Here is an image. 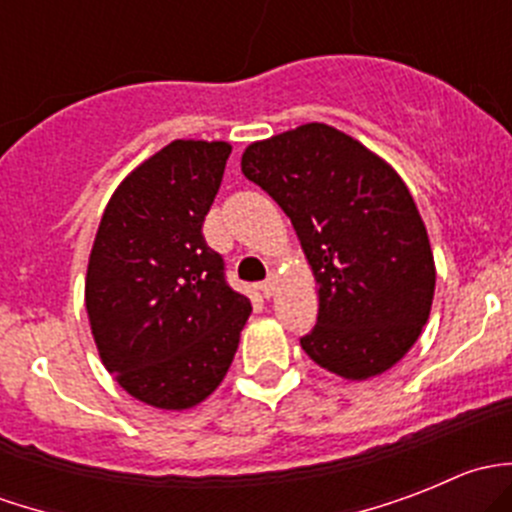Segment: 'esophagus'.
Segmentation results:
<instances>
[{"label": "esophagus", "instance_id": "34e87169", "mask_svg": "<svg viewBox=\"0 0 512 512\" xmlns=\"http://www.w3.org/2000/svg\"><path fill=\"white\" fill-rule=\"evenodd\" d=\"M275 289H277V280L275 277H270V280H265L260 285V292L265 294V297H272V294H275Z\"/></svg>", "mask_w": 512, "mask_h": 512}]
</instances>
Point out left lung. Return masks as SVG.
<instances>
[{
	"label": "left lung",
	"instance_id": "1",
	"mask_svg": "<svg viewBox=\"0 0 512 512\" xmlns=\"http://www.w3.org/2000/svg\"><path fill=\"white\" fill-rule=\"evenodd\" d=\"M242 173L285 210L312 267L319 314L299 339L309 359L349 381L404 359L431 314L436 265L401 175L327 123L250 143Z\"/></svg>",
	"mask_w": 512,
	"mask_h": 512
}]
</instances>
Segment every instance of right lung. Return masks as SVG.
Listing matches in <instances>:
<instances>
[{
    "mask_svg": "<svg viewBox=\"0 0 512 512\" xmlns=\"http://www.w3.org/2000/svg\"><path fill=\"white\" fill-rule=\"evenodd\" d=\"M232 146L173 141L121 180L103 210L86 312L103 366L153 409L208 399L235 359L252 307L225 282L203 223Z\"/></svg>",
    "mask_w": 512,
    "mask_h": 512,
    "instance_id": "1",
    "label": "right lung"
}]
</instances>
